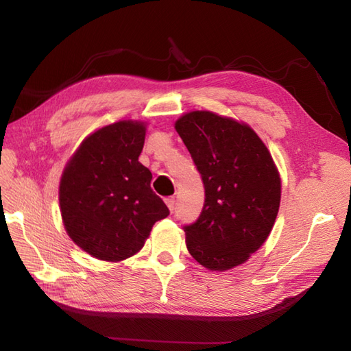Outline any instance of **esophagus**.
I'll list each match as a JSON object with an SVG mask.
<instances>
[{
    "instance_id": "34e87169",
    "label": "esophagus",
    "mask_w": 351,
    "mask_h": 351,
    "mask_svg": "<svg viewBox=\"0 0 351 351\" xmlns=\"http://www.w3.org/2000/svg\"><path fill=\"white\" fill-rule=\"evenodd\" d=\"M165 204H167V206H168V209L171 210V212H174V209H176V199L171 196V197H167L165 199Z\"/></svg>"
}]
</instances>
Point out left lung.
<instances>
[{"mask_svg": "<svg viewBox=\"0 0 351 351\" xmlns=\"http://www.w3.org/2000/svg\"><path fill=\"white\" fill-rule=\"evenodd\" d=\"M176 130L205 187L199 218L184 226L187 250L205 268L246 262L268 239L281 180L267 146L249 125L209 111L184 114Z\"/></svg>", "mask_w": 351, "mask_h": 351, "instance_id": "left-lung-1", "label": "left lung"}]
</instances>
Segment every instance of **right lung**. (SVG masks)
<instances>
[{
	"label": "right lung",
	"mask_w": 351,
	"mask_h": 351,
	"mask_svg": "<svg viewBox=\"0 0 351 351\" xmlns=\"http://www.w3.org/2000/svg\"><path fill=\"white\" fill-rule=\"evenodd\" d=\"M146 129L137 121L102 127L83 141L60 183V206L71 240L101 261L139 252L156 221L169 215L139 162Z\"/></svg>",
	"instance_id": "1"
}]
</instances>
